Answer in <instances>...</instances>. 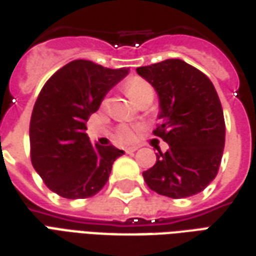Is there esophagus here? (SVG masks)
<instances>
[{
	"instance_id": "34e87169",
	"label": "esophagus",
	"mask_w": 256,
	"mask_h": 256,
	"mask_svg": "<svg viewBox=\"0 0 256 256\" xmlns=\"http://www.w3.org/2000/svg\"><path fill=\"white\" fill-rule=\"evenodd\" d=\"M137 150H138L137 146H128V148H126L124 151H126V152H128V154H133V152H136Z\"/></svg>"
}]
</instances>
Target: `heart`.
<instances>
[{
    "mask_svg": "<svg viewBox=\"0 0 256 256\" xmlns=\"http://www.w3.org/2000/svg\"><path fill=\"white\" fill-rule=\"evenodd\" d=\"M124 90L128 92V96L134 102L137 104L140 100L146 97H154V90L151 84L141 78H128L124 84ZM138 128L137 126H130V124H120L116 128V138L120 142H132L137 137Z\"/></svg>",
    "mask_w": 256,
    "mask_h": 256,
    "instance_id": "obj_1",
    "label": "heart"
}]
</instances>
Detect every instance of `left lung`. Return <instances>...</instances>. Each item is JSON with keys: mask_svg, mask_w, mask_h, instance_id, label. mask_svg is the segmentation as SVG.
<instances>
[{"mask_svg": "<svg viewBox=\"0 0 256 256\" xmlns=\"http://www.w3.org/2000/svg\"><path fill=\"white\" fill-rule=\"evenodd\" d=\"M137 73L158 92L160 124L154 134L169 144L142 172L146 186L174 200L196 196L216 178L224 148L226 126L215 87L182 60L141 66Z\"/></svg>", "mask_w": 256, "mask_h": 256, "instance_id": "8db88e82", "label": "left lung"}]
</instances>
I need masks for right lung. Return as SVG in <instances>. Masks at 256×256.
Wrapping results in <instances>:
<instances>
[{
	"instance_id": "right-lung-1",
	"label": "right lung",
	"mask_w": 256,
	"mask_h": 256,
	"mask_svg": "<svg viewBox=\"0 0 256 256\" xmlns=\"http://www.w3.org/2000/svg\"><path fill=\"white\" fill-rule=\"evenodd\" d=\"M128 73L76 60L44 84L30 119V156L48 188L68 200L97 194L123 155L114 146L91 144L86 123L108 91Z\"/></svg>"
}]
</instances>
